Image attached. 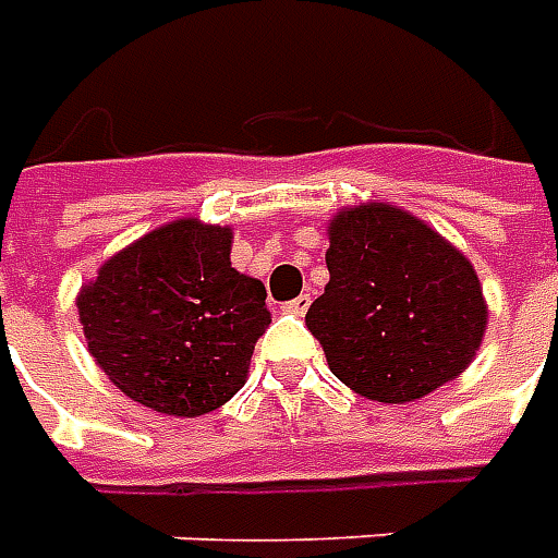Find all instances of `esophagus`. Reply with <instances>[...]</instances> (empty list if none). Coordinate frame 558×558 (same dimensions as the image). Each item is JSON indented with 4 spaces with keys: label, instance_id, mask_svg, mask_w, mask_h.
<instances>
[{
    "label": "esophagus",
    "instance_id": "obj_1",
    "mask_svg": "<svg viewBox=\"0 0 558 558\" xmlns=\"http://www.w3.org/2000/svg\"><path fill=\"white\" fill-rule=\"evenodd\" d=\"M283 307H287L290 314H295V317H302L307 307H311V292H302L299 299H292V302H287V305H283Z\"/></svg>",
    "mask_w": 558,
    "mask_h": 558
}]
</instances>
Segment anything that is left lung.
Listing matches in <instances>:
<instances>
[{
	"mask_svg": "<svg viewBox=\"0 0 558 558\" xmlns=\"http://www.w3.org/2000/svg\"><path fill=\"white\" fill-rule=\"evenodd\" d=\"M329 283L305 323L332 374L401 404L465 372L486 329L471 263L401 208L368 202L329 223Z\"/></svg>",
	"mask_w": 558,
	"mask_h": 558,
	"instance_id": "1",
	"label": "left lung"
}]
</instances>
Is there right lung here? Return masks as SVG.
Returning a JSON list of instances; mask_svg holds the SVG:
<instances>
[{"mask_svg":"<svg viewBox=\"0 0 558 558\" xmlns=\"http://www.w3.org/2000/svg\"><path fill=\"white\" fill-rule=\"evenodd\" d=\"M232 229L174 220L111 256L77 295L87 347L120 392L202 416L247 377L271 314L266 287L229 263Z\"/></svg>","mask_w":558,"mask_h":558,"instance_id":"add662e5","label":"right lung"}]
</instances>
